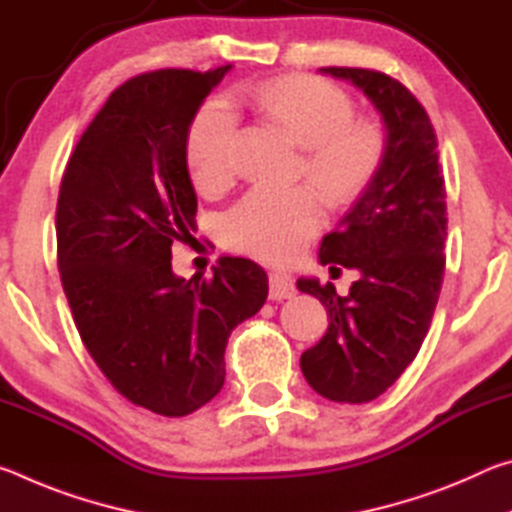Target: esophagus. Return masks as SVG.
I'll use <instances>...</instances> for the list:
<instances>
[{
	"label": "esophagus",
	"instance_id": "obj_1",
	"mask_svg": "<svg viewBox=\"0 0 512 512\" xmlns=\"http://www.w3.org/2000/svg\"><path fill=\"white\" fill-rule=\"evenodd\" d=\"M296 296V284L287 273L273 271L268 275V298L271 300H289Z\"/></svg>",
	"mask_w": 512,
	"mask_h": 512
}]
</instances>
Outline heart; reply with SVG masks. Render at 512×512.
<instances>
[{
	"label": "heart",
	"instance_id": "b5f03b06",
	"mask_svg": "<svg viewBox=\"0 0 512 512\" xmlns=\"http://www.w3.org/2000/svg\"><path fill=\"white\" fill-rule=\"evenodd\" d=\"M235 99L302 146L298 173L334 205L359 196L386 158L384 128L354 117V101L329 81L273 79L237 90ZM237 133V112L228 101H207L196 112L187 133V164L198 187L216 192L232 183ZM323 216V201L307 185L287 192H250L223 216L221 232L232 250L287 262L316 235Z\"/></svg>",
	"mask_w": 512,
	"mask_h": 512
}]
</instances>
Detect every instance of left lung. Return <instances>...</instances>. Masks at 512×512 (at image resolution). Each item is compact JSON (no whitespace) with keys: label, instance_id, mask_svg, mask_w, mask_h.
Segmentation results:
<instances>
[{"label":"left lung","instance_id":"8db88e82","mask_svg":"<svg viewBox=\"0 0 512 512\" xmlns=\"http://www.w3.org/2000/svg\"><path fill=\"white\" fill-rule=\"evenodd\" d=\"M320 72L366 94L388 137L375 178L318 253L329 273L339 263L357 268L359 280L348 296L332 282L298 280L329 316L323 339L302 352V375L327 400L361 404L395 384L429 332L445 275V178L427 110L400 81L361 67Z\"/></svg>","mask_w":512,"mask_h":512}]
</instances>
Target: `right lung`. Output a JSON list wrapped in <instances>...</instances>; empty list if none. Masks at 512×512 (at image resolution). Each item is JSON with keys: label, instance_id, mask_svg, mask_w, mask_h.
Returning <instances> with one entry per match:
<instances>
[{"label": "right lung", "instance_id": "1", "mask_svg": "<svg viewBox=\"0 0 512 512\" xmlns=\"http://www.w3.org/2000/svg\"><path fill=\"white\" fill-rule=\"evenodd\" d=\"M230 69L126 81L85 128L58 194V271L85 348L126 400L167 418L221 391L228 336L268 296L264 268L244 257H221L210 280L171 271V246L196 232L189 126Z\"/></svg>", "mask_w": 512, "mask_h": 512}]
</instances>
